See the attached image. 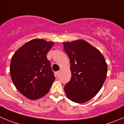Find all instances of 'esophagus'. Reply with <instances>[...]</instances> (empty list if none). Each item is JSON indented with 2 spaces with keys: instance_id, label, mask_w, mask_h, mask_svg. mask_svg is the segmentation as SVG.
<instances>
[{
  "instance_id": "esophagus-1",
  "label": "esophagus",
  "mask_w": 124,
  "mask_h": 124,
  "mask_svg": "<svg viewBox=\"0 0 124 124\" xmlns=\"http://www.w3.org/2000/svg\"><path fill=\"white\" fill-rule=\"evenodd\" d=\"M56 75L57 76H59V73H60V72L59 71H58V72H56Z\"/></svg>"
}]
</instances>
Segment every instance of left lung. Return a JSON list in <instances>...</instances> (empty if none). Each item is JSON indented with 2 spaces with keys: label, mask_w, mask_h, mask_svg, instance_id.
<instances>
[{
  "label": "left lung",
  "mask_w": 124,
  "mask_h": 124,
  "mask_svg": "<svg viewBox=\"0 0 124 124\" xmlns=\"http://www.w3.org/2000/svg\"><path fill=\"white\" fill-rule=\"evenodd\" d=\"M70 59L72 77L64 86L69 100L83 103L95 96L108 72L105 59L98 49L83 39L63 43Z\"/></svg>",
  "instance_id": "8db88e82"
}]
</instances>
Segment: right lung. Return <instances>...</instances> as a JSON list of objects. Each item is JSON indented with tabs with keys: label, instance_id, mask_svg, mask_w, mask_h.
<instances>
[{
	"label": "right lung",
	"instance_id": "add662e5",
	"mask_svg": "<svg viewBox=\"0 0 124 124\" xmlns=\"http://www.w3.org/2000/svg\"><path fill=\"white\" fill-rule=\"evenodd\" d=\"M54 42L34 39L18 49L12 57L10 73L13 84L23 96L35 100L49 91L55 80L47 54Z\"/></svg>",
	"mask_w": 124,
	"mask_h": 124
}]
</instances>
